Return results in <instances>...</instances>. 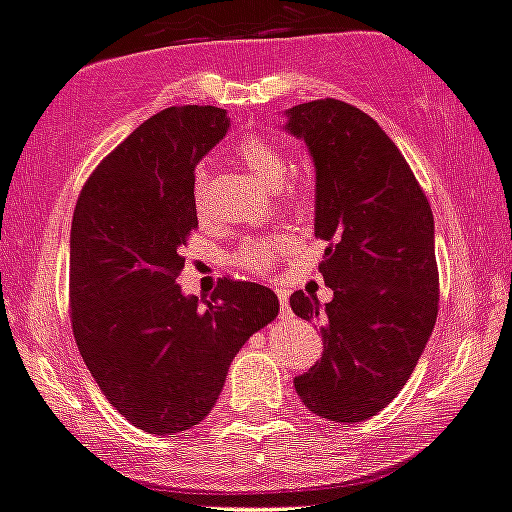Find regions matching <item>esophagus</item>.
<instances>
[{"instance_id": "34e87169", "label": "esophagus", "mask_w": 512, "mask_h": 512, "mask_svg": "<svg viewBox=\"0 0 512 512\" xmlns=\"http://www.w3.org/2000/svg\"><path fill=\"white\" fill-rule=\"evenodd\" d=\"M278 293V301H281V318H291V308H288V298L283 291H276Z\"/></svg>"}]
</instances>
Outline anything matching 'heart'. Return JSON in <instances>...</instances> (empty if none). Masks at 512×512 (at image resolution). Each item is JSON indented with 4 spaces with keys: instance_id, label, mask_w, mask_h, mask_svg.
<instances>
[{
    "instance_id": "heart-1",
    "label": "heart",
    "mask_w": 512,
    "mask_h": 512,
    "mask_svg": "<svg viewBox=\"0 0 512 512\" xmlns=\"http://www.w3.org/2000/svg\"><path fill=\"white\" fill-rule=\"evenodd\" d=\"M236 156H239V161H244L246 169L256 179H261L268 186H278V194L286 196V199H296L301 194L298 181L283 179L286 176V159H283V154L263 136H244L236 144ZM194 201L199 209L206 201V169H199L194 176ZM283 249H286V239H251L241 246L236 261L244 268H251V271H268L273 258Z\"/></svg>"
}]
</instances>
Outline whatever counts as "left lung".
<instances>
[{
	"instance_id": "obj_1",
	"label": "left lung",
	"mask_w": 512,
	"mask_h": 512,
	"mask_svg": "<svg viewBox=\"0 0 512 512\" xmlns=\"http://www.w3.org/2000/svg\"><path fill=\"white\" fill-rule=\"evenodd\" d=\"M288 134L316 166L321 273L333 301L296 291L291 308L321 321L323 353L293 378L303 406L336 423L376 416L411 378L438 316L433 211L391 136L338 99L286 111Z\"/></svg>"
}]
</instances>
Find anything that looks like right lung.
Listing matches in <instances>:
<instances>
[{"instance_id":"obj_1","label":"right lung","mask_w":512,"mask_h":512,"mask_svg":"<svg viewBox=\"0 0 512 512\" xmlns=\"http://www.w3.org/2000/svg\"><path fill=\"white\" fill-rule=\"evenodd\" d=\"M226 131L216 106L159 111L96 166L74 209V338L101 393L146 433L199 426L241 346L278 316L258 283L221 278L204 308L176 283L199 226L194 169Z\"/></svg>"}]
</instances>
